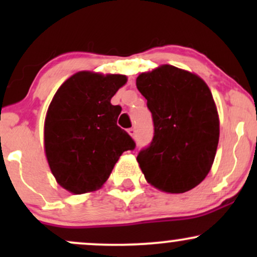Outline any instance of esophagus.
<instances>
[{
	"label": "esophagus",
	"mask_w": 257,
	"mask_h": 257,
	"mask_svg": "<svg viewBox=\"0 0 257 257\" xmlns=\"http://www.w3.org/2000/svg\"><path fill=\"white\" fill-rule=\"evenodd\" d=\"M128 133H129V135H131L132 138H135V137H137V129H135V128H131V129H128Z\"/></svg>",
	"instance_id": "1"
}]
</instances>
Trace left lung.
<instances>
[{"label":"left lung","instance_id":"obj_1","mask_svg":"<svg viewBox=\"0 0 257 257\" xmlns=\"http://www.w3.org/2000/svg\"><path fill=\"white\" fill-rule=\"evenodd\" d=\"M151 111L153 139L138 162L149 184L168 193L199 185L213 166L220 124L213 95L197 75L162 65L137 78Z\"/></svg>","mask_w":257,"mask_h":257}]
</instances>
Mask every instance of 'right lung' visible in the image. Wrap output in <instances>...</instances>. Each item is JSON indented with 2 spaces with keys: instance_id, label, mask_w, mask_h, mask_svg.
<instances>
[{
  "instance_id": "obj_1",
  "label": "right lung",
  "mask_w": 257,
  "mask_h": 257,
  "mask_svg": "<svg viewBox=\"0 0 257 257\" xmlns=\"http://www.w3.org/2000/svg\"><path fill=\"white\" fill-rule=\"evenodd\" d=\"M123 75L78 72L59 88L44 120L47 161L58 184L75 194L104 185L134 140L117 125L120 106L111 98L125 84Z\"/></svg>"
}]
</instances>
